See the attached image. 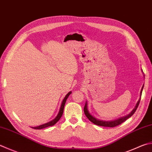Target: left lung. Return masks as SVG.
Masks as SVG:
<instances>
[{
	"label": "left lung",
	"instance_id": "obj_1",
	"mask_svg": "<svg viewBox=\"0 0 152 152\" xmlns=\"http://www.w3.org/2000/svg\"><path fill=\"white\" fill-rule=\"evenodd\" d=\"M143 88H144V85L142 86V90H141V92H140V98L139 99V101H138V102L136 103V105L135 108H134L132 110V111L131 112V113L128 114L127 116H125L124 117H121V118H120L117 120H115V121H101V120H99L96 118H94L93 116L91 115V114L89 113V112L88 110V108H87V103L86 102L85 103V105L84 107V113L86 115V116L87 117V118L91 122H92L93 124H96V125H98V126H104V127H110V128H113V127H115L117 126L120 125L121 124H122V122H124V121H126L127 119H128L131 117L135 113L137 108H138V105H139V103L140 101V99H141V95H142V90H143Z\"/></svg>",
	"mask_w": 152,
	"mask_h": 152
}]
</instances>
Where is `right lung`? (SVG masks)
Returning <instances> with one entry per match:
<instances>
[{
  "label": "right lung",
  "instance_id": "add662e5",
  "mask_svg": "<svg viewBox=\"0 0 152 152\" xmlns=\"http://www.w3.org/2000/svg\"><path fill=\"white\" fill-rule=\"evenodd\" d=\"M71 93V92L70 91V92H69L66 94V96H65L64 99L63 100V101H62L61 107H60V109H59V113H58V115H57V116L56 117V118L53 120V121H51L48 122V123H45V124H42V125L38 126L31 127V128H34V129L39 130V129H43V128H47V127H49V126H51L56 124V123L59 121V120L61 118V117L62 114H63V113H64V106H65V102H66V100L67 99L68 96H69V94Z\"/></svg>",
  "mask_w": 152,
  "mask_h": 152
}]
</instances>
